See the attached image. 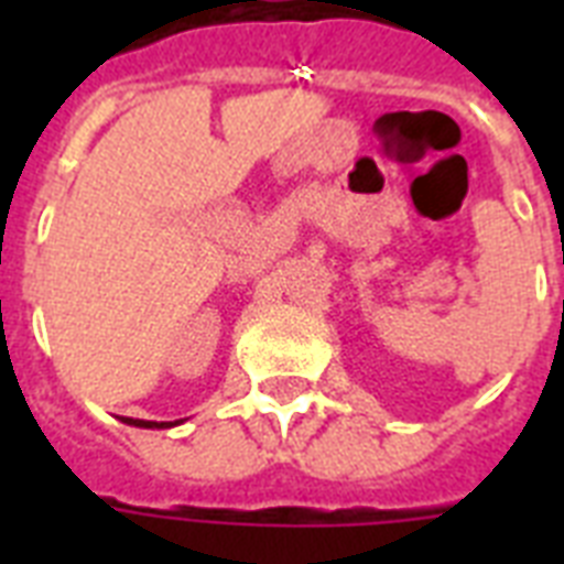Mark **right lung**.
<instances>
[{"instance_id": "1", "label": "right lung", "mask_w": 564, "mask_h": 564, "mask_svg": "<svg viewBox=\"0 0 564 564\" xmlns=\"http://www.w3.org/2000/svg\"><path fill=\"white\" fill-rule=\"evenodd\" d=\"M128 424H134V427H170V421H161V424H158V421H140V419H126Z\"/></svg>"}]
</instances>
